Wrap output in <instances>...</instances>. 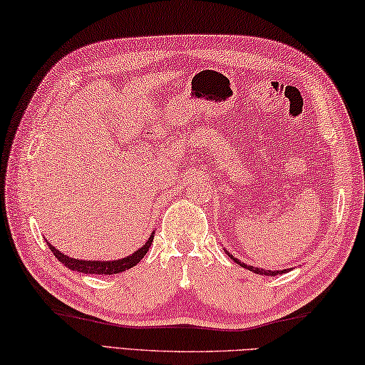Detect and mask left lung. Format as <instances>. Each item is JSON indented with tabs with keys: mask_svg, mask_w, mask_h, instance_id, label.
<instances>
[{
	"mask_svg": "<svg viewBox=\"0 0 365 365\" xmlns=\"http://www.w3.org/2000/svg\"><path fill=\"white\" fill-rule=\"evenodd\" d=\"M225 254L233 260V262H237L240 267H243V268H246V270L254 272V273H257V274H264V277H277V274H283L286 272H289V268H284V270H265V268H257V267H252V265H246L243 262H240L237 257H233L229 251H225Z\"/></svg>",
	"mask_w": 365,
	"mask_h": 365,
	"instance_id": "1",
	"label": "left lung"
}]
</instances>
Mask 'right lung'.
I'll list each match as a JSON object with an SVG mask.
<instances>
[{
  "label": "right lung",
  "mask_w": 365,
  "mask_h": 365,
  "mask_svg": "<svg viewBox=\"0 0 365 365\" xmlns=\"http://www.w3.org/2000/svg\"><path fill=\"white\" fill-rule=\"evenodd\" d=\"M154 240V232L150 233V237L148 238V242L144 243L141 247H138L133 254H130L127 257L122 259H114V260H84V259H74L66 256L61 251H58L57 247H53L49 242H47V246L49 250L53 252V256L57 257L61 264H63L66 268H70L73 272H79V273H87V274H115V273H122L128 270V268L135 267L140 260L146 256V252L149 251L150 243Z\"/></svg>",
  "instance_id": "1"
}]
</instances>
